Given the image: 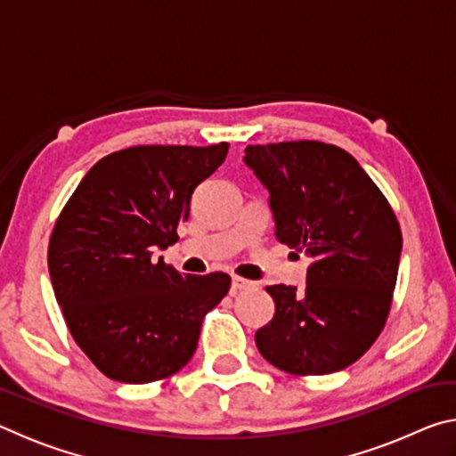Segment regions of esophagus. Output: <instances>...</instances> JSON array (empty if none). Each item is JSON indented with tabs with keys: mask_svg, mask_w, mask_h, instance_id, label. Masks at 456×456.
I'll use <instances>...</instances> for the list:
<instances>
[{
	"mask_svg": "<svg viewBox=\"0 0 456 456\" xmlns=\"http://www.w3.org/2000/svg\"><path fill=\"white\" fill-rule=\"evenodd\" d=\"M253 283L251 280H245V277H239V275H235L233 277V281H231V288H233V291H243V289H249V288H253Z\"/></svg>",
	"mask_w": 456,
	"mask_h": 456,
	"instance_id": "esophagus-1",
	"label": "esophagus"
}]
</instances>
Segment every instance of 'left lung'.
<instances>
[{"mask_svg": "<svg viewBox=\"0 0 456 456\" xmlns=\"http://www.w3.org/2000/svg\"><path fill=\"white\" fill-rule=\"evenodd\" d=\"M243 160L272 195L277 241L312 259L304 289L265 288L275 314L256 334L261 356L293 376L344 370L388 320L403 251L396 215L336 144H249Z\"/></svg>", "mask_w": 456, "mask_h": 456, "instance_id": "left-lung-1", "label": "left lung"}]
</instances>
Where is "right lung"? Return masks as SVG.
<instances>
[{
  "label": "right lung",
  "instance_id": "obj_1",
  "mask_svg": "<svg viewBox=\"0 0 456 456\" xmlns=\"http://www.w3.org/2000/svg\"><path fill=\"white\" fill-rule=\"evenodd\" d=\"M229 144H138L100 159L52 229L48 269L74 342L104 376L165 380L197 350L200 323L231 277L181 275L157 247L179 241L191 197Z\"/></svg>",
  "mask_w": 456,
  "mask_h": 456
}]
</instances>
